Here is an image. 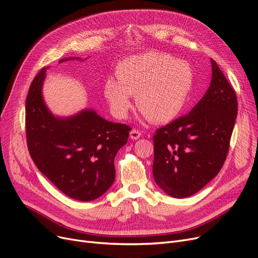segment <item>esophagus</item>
Masks as SVG:
<instances>
[{
	"label": "esophagus",
	"instance_id": "34e87169",
	"mask_svg": "<svg viewBox=\"0 0 258 258\" xmlns=\"http://www.w3.org/2000/svg\"><path fill=\"white\" fill-rule=\"evenodd\" d=\"M130 137L133 139V140H137L141 137V133L138 131V130H132L131 133H130Z\"/></svg>",
	"mask_w": 258,
	"mask_h": 258
}]
</instances>
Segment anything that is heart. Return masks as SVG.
Here are the masks:
<instances>
[{
	"mask_svg": "<svg viewBox=\"0 0 258 258\" xmlns=\"http://www.w3.org/2000/svg\"><path fill=\"white\" fill-rule=\"evenodd\" d=\"M117 80L107 78L103 94L116 118L124 119L133 105L132 96L145 118L164 123L175 119L187 103L194 84L186 62L164 52H148L119 63Z\"/></svg>",
	"mask_w": 258,
	"mask_h": 258,
	"instance_id": "1",
	"label": "heart"
}]
</instances>
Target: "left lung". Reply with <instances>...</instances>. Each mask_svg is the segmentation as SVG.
<instances>
[{
	"instance_id": "left-lung-1",
	"label": "left lung",
	"mask_w": 258,
	"mask_h": 258,
	"mask_svg": "<svg viewBox=\"0 0 258 258\" xmlns=\"http://www.w3.org/2000/svg\"><path fill=\"white\" fill-rule=\"evenodd\" d=\"M212 80L189 113L154 135L155 182L175 198L200 191L223 165L237 117V98L217 63L211 59Z\"/></svg>"
}]
</instances>
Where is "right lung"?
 <instances>
[{"instance_id":"obj_1","label":"right lung","mask_w":258,"mask_h":258,"mask_svg":"<svg viewBox=\"0 0 258 258\" xmlns=\"http://www.w3.org/2000/svg\"><path fill=\"white\" fill-rule=\"evenodd\" d=\"M69 60L81 61L70 57L59 63ZM48 67L36 76L26 98L29 154L39 171L65 195L80 201L97 199L115 180L114 159L126 144L131 127L107 121L92 108L69 117L53 115L42 92Z\"/></svg>"}]
</instances>
